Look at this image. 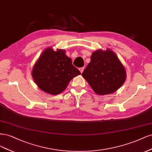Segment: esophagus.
I'll list each match as a JSON object with an SVG mask.
<instances>
[{
  "label": "esophagus",
  "instance_id": "esophagus-1",
  "mask_svg": "<svg viewBox=\"0 0 152 152\" xmlns=\"http://www.w3.org/2000/svg\"><path fill=\"white\" fill-rule=\"evenodd\" d=\"M84 69H85V68L84 67H80V69H79V70L80 71V72H81V73H82L83 72V71H84Z\"/></svg>",
  "mask_w": 152,
  "mask_h": 152
}]
</instances>
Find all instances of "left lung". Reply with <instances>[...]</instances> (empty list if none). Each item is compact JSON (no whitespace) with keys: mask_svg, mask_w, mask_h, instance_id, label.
Returning a JSON list of instances; mask_svg holds the SVG:
<instances>
[{"mask_svg":"<svg viewBox=\"0 0 152 152\" xmlns=\"http://www.w3.org/2000/svg\"><path fill=\"white\" fill-rule=\"evenodd\" d=\"M82 76L96 94L102 95L119 89L126 77L124 66L114 52L109 49L93 52Z\"/></svg>","mask_w":152,"mask_h":152,"instance_id":"8db88e82","label":"left lung"}]
</instances>
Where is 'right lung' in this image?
I'll use <instances>...</instances> for the list:
<instances>
[{
  "label": "right lung",
  "instance_id": "obj_1",
  "mask_svg": "<svg viewBox=\"0 0 152 152\" xmlns=\"http://www.w3.org/2000/svg\"><path fill=\"white\" fill-rule=\"evenodd\" d=\"M81 74L72 65L71 58L65 50H45L33 67L32 76L40 88L51 95H58L64 90L73 77Z\"/></svg>",
  "mask_w": 152,
  "mask_h": 152
}]
</instances>
